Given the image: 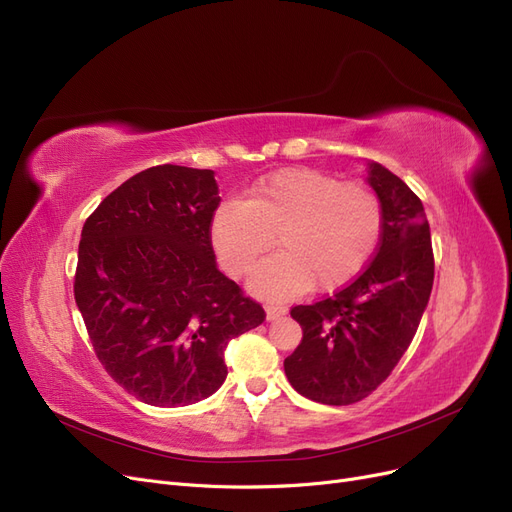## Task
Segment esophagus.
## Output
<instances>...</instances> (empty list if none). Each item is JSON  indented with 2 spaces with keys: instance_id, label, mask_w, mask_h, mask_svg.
Segmentation results:
<instances>
[{
  "instance_id": "1",
  "label": "esophagus",
  "mask_w": 512,
  "mask_h": 512,
  "mask_svg": "<svg viewBox=\"0 0 512 512\" xmlns=\"http://www.w3.org/2000/svg\"><path fill=\"white\" fill-rule=\"evenodd\" d=\"M287 314V306H274V304H270V306H266V318L268 320H276V318H280V316H285Z\"/></svg>"
}]
</instances>
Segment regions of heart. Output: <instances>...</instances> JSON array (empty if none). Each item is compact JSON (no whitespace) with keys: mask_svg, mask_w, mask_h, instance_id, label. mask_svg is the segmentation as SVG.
I'll return each instance as SVG.
<instances>
[{"mask_svg":"<svg viewBox=\"0 0 512 512\" xmlns=\"http://www.w3.org/2000/svg\"><path fill=\"white\" fill-rule=\"evenodd\" d=\"M382 230V200L369 187L291 168L261 179L246 200L223 202L211 238L221 268L240 278L276 236L280 251L255 270L251 287L266 297H291L346 285L373 257Z\"/></svg>","mask_w":512,"mask_h":512,"instance_id":"b5f03b06","label":"heart"}]
</instances>
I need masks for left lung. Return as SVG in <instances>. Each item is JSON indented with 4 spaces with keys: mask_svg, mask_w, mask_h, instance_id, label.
<instances>
[{
    "mask_svg": "<svg viewBox=\"0 0 512 512\" xmlns=\"http://www.w3.org/2000/svg\"><path fill=\"white\" fill-rule=\"evenodd\" d=\"M367 181L384 208L371 261L331 297L291 308L304 337L285 358V373L299 394L325 405L358 403L386 382L432 291L434 255L422 200L377 162L369 164Z\"/></svg>",
    "mask_w": 512,
    "mask_h": 512,
    "instance_id": "left-lung-1",
    "label": "left lung"
}]
</instances>
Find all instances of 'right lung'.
Listing matches in <instances>:
<instances>
[{
  "label": "right lung",
  "mask_w": 512,
  "mask_h": 512,
  "mask_svg": "<svg viewBox=\"0 0 512 512\" xmlns=\"http://www.w3.org/2000/svg\"><path fill=\"white\" fill-rule=\"evenodd\" d=\"M213 170L151 166L86 219L73 295L111 380L154 407H185L225 380V348L266 320L223 276L211 240Z\"/></svg>",
  "instance_id": "1"
}]
</instances>
